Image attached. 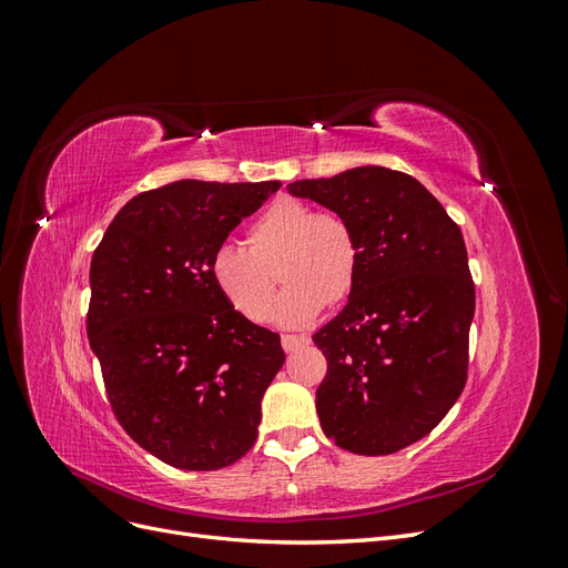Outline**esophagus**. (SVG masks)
Returning <instances> with one entry per match:
<instances>
[{
    "label": "esophagus",
    "mask_w": 568,
    "mask_h": 568,
    "mask_svg": "<svg viewBox=\"0 0 568 568\" xmlns=\"http://www.w3.org/2000/svg\"><path fill=\"white\" fill-rule=\"evenodd\" d=\"M305 343H307V336H296V334H284V336H282V348H284L286 353L305 346Z\"/></svg>",
    "instance_id": "1"
}]
</instances>
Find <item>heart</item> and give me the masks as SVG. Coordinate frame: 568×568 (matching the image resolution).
<instances>
[{
    "instance_id": "1",
    "label": "heart",
    "mask_w": 568,
    "mask_h": 568,
    "mask_svg": "<svg viewBox=\"0 0 568 568\" xmlns=\"http://www.w3.org/2000/svg\"><path fill=\"white\" fill-rule=\"evenodd\" d=\"M246 244H220L209 261L217 294L248 322H265L274 294V270L286 288L272 307L284 326L311 324L324 305L351 296L359 272V242L351 222L334 211L284 196L257 215Z\"/></svg>"
}]
</instances>
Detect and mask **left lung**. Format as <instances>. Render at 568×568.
Wrapping results in <instances>:
<instances>
[{"label": "left lung", "mask_w": 568, "mask_h": 568, "mask_svg": "<svg viewBox=\"0 0 568 568\" xmlns=\"http://www.w3.org/2000/svg\"><path fill=\"white\" fill-rule=\"evenodd\" d=\"M346 217L359 272L313 336L326 357L322 432L355 455H390L432 434L467 384L476 291L457 222L412 175L363 165L286 186Z\"/></svg>", "instance_id": "8db88e82"}]
</instances>
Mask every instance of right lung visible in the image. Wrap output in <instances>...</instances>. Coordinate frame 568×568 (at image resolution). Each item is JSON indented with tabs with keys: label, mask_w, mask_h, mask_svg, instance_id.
I'll return each instance as SVG.
<instances>
[{
	"label": "right lung",
	"mask_w": 568,
	"mask_h": 568,
	"mask_svg": "<svg viewBox=\"0 0 568 568\" xmlns=\"http://www.w3.org/2000/svg\"><path fill=\"white\" fill-rule=\"evenodd\" d=\"M282 182L180 180L136 194L92 255L88 336L115 419L175 469L213 471L257 438L280 334L234 313L211 253Z\"/></svg>",
	"instance_id": "obj_1"
}]
</instances>
